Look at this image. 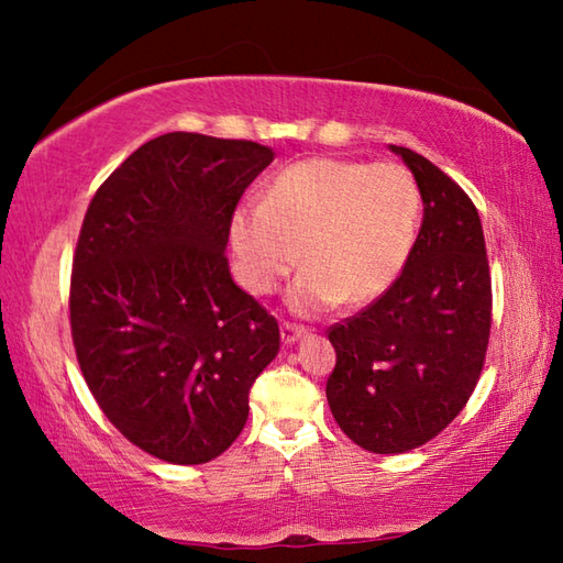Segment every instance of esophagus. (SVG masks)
Here are the masks:
<instances>
[{
  "mask_svg": "<svg viewBox=\"0 0 563 563\" xmlns=\"http://www.w3.org/2000/svg\"><path fill=\"white\" fill-rule=\"evenodd\" d=\"M305 336V329L297 327V324H290V321H283L280 324V339L285 345H292L295 341H300Z\"/></svg>",
  "mask_w": 563,
  "mask_h": 563,
  "instance_id": "1",
  "label": "esophagus"
}]
</instances>
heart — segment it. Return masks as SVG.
I'll use <instances>...</instances> for the list:
<instances>
[{
  "label": "heart",
  "mask_w": 563,
  "mask_h": 563,
  "mask_svg": "<svg viewBox=\"0 0 563 563\" xmlns=\"http://www.w3.org/2000/svg\"><path fill=\"white\" fill-rule=\"evenodd\" d=\"M418 224L421 190L401 164L314 157L275 176L263 202H242L230 242L254 295L278 290L300 261L288 302L314 317L385 295L411 258Z\"/></svg>",
  "instance_id": "1"
}]
</instances>
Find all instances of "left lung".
<instances>
[{"mask_svg":"<svg viewBox=\"0 0 563 563\" xmlns=\"http://www.w3.org/2000/svg\"><path fill=\"white\" fill-rule=\"evenodd\" d=\"M423 198V224L391 288L333 324L327 399L355 445L399 454L445 430L479 382L492 333V273L472 198L413 150L389 145Z\"/></svg>","mask_w":563,"mask_h":563,"instance_id":"8db88e82","label":"left lung"}]
</instances>
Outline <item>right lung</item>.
<instances>
[{
  "label": "right lung",
  "instance_id": "add662e5",
  "mask_svg": "<svg viewBox=\"0 0 563 563\" xmlns=\"http://www.w3.org/2000/svg\"><path fill=\"white\" fill-rule=\"evenodd\" d=\"M273 157L251 140L166 133L84 214L69 285L77 361L106 418L157 460L202 464L230 448L278 355V321L224 256L236 202Z\"/></svg>",
  "mask_w": 563,
  "mask_h": 563
}]
</instances>
